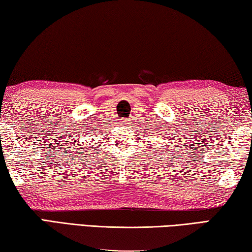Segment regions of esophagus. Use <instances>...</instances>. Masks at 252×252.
<instances>
[{
  "instance_id": "34e87169",
  "label": "esophagus",
  "mask_w": 252,
  "mask_h": 252,
  "mask_svg": "<svg viewBox=\"0 0 252 252\" xmlns=\"http://www.w3.org/2000/svg\"><path fill=\"white\" fill-rule=\"evenodd\" d=\"M124 124H125V125H128V124H130V123H129V122H127V121H126V122H125V123H124Z\"/></svg>"
}]
</instances>
